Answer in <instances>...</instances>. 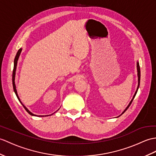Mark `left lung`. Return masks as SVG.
Listing matches in <instances>:
<instances>
[{
  "mask_svg": "<svg viewBox=\"0 0 156 156\" xmlns=\"http://www.w3.org/2000/svg\"><path fill=\"white\" fill-rule=\"evenodd\" d=\"M137 76H138V86H137V90H136V92H135V94H134V96H133V98H132V100H131V102H129V105L128 106V107L126 108V110L123 112V113L122 114H124V112L128 110V108L129 107V106L130 105H131V104H132V101H133V98H135V96L136 95V93H137V90H138V88H139V86H140V64H139V63L138 62H137ZM121 114V115H122Z\"/></svg>",
  "mask_w": 156,
  "mask_h": 156,
  "instance_id": "1",
  "label": "left lung"
}]
</instances>
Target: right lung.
Here are the masks:
<instances>
[{"label": "right lung", "instance_id": "add662e5", "mask_svg": "<svg viewBox=\"0 0 156 156\" xmlns=\"http://www.w3.org/2000/svg\"><path fill=\"white\" fill-rule=\"evenodd\" d=\"M21 51H22V48H20L19 50H18V52H17V53H16V56H15V58H14V68H13V72H12V86H13V89H14V92H15V94H16V97H17V98L19 99V100L20 101V102L22 104V105H23V107L24 108V109L26 110V111L28 112V113L29 114H30V115H37L33 114L32 113V112H30V111H29V110L27 109V108L24 106L23 104L21 102V101H20V98H19V96H18L17 91H16V89L15 83H14V79H15V72H16V69L17 61H18V60H19V56H20ZM51 115H52V114H51ZM37 116H41V115H37ZM42 116H44V115H42ZM45 116H46V115H45Z\"/></svg>", "mask_w": 156, "mask_h": 156}]
</instances>
